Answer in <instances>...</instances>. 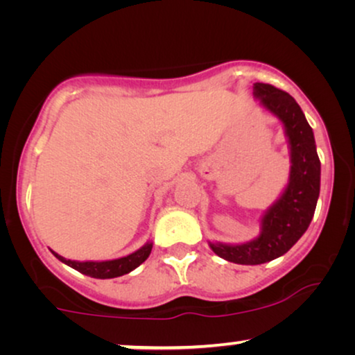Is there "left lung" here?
Wrapping results in <instances>:
<instances>
[{
    "label": "left lung",
    "instance_id": "8db88e82",
    "mask_svg": "<svg viewBox=\"0 0 355 355\" xmlns=\"http://www.w3.org/2000/svg\"><path fill=\"white\" fill-rule=\"evenodd\" d=\"M261 108L276 116L289 148V179L281 196L260 218V234L239 244L210 242L218 257L239 265H260L284 255L312 221L320 196V158L313 130L293 96L270 84H254Z\"/></svg>",
    "mask_w": 355,
    "mask_h": 355
}]
</instances>
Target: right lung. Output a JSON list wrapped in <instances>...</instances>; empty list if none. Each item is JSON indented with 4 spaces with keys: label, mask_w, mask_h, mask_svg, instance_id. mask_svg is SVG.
I'll list each match as a JSON object with an SVG mask.
<instances>
[{
    "label": "right lung",
    "mask_w": 355,
    "mask_h": 355,
    "mask_svg": "<svg viewBox=\"0 0 355 355\" xmlns=\"http://www.w3.org/2000/svg\"><path fill=\"white\" fill-rule=\"evenodd\" d=\"M152 247H153V242L147 241L142 247H140V249L125 257H119V259H113V260H85V261L64 259V257L56 254L55 250L51 249L50 250L58 260L62 261V263L67 266H71V268L77 270L82 275H87L90 276V278H96V279H110V278H118V276L128 275L132 270L137 268L139 265H142L144 261L148 259L150 252H152Z\"/></svg>",
    "instance_id": "1"
}]
</instances>
